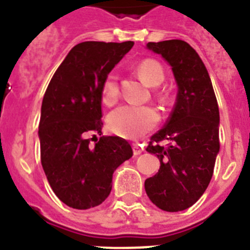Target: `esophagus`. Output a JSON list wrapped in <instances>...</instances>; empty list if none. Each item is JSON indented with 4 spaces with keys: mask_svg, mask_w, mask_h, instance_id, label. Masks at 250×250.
<instances>
[{
    "mask_svg": "<svg viewBox=\"0 0 250 250\" xmlns=\"http://www.w3.org/2000/svg\"><path fill=\"white\" fill-rule=\"evenodd\" d=\"M132 150H134V155H140L141 152L144 151L143 146H141L140 144H138V143H135V144H132Z\"/></svg>",
    "mask_w": 250,
    "mask_h": 250,
    "instance_id": "1",
    "label": "esophagus"
}]
</instances>
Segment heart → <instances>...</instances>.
I'll return each mask as SVG.
<instances>
[{
	"label": "heart",
	"mask_w": 250,
	"mask_h": 250,
	"mask_svg": "<svg viewBox=\"0 0 250 250\" xmlns=\"http://www.w3.org/2000/svg\"><path fill=\"white\" fill-rule=\"evenodd\" d=\"M141 80L149 86H158L164 81V70L155 60L147 59L138 66ZM101 98L105 105H114L119 98L118 79L114 74L105 77L101 86ZM159 114L151 106L123 105L111 111L107 116L110 131L125 139H139L156 126Z\"/></svg>",
	"instance_id": "obj_1"
}]
</instances>
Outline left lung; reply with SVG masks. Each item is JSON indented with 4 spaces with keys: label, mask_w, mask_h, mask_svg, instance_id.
<instances>
[{
    "label": "left lung",
    "mask_w": 250,
    "mask_h": 250,
    "mask_svg": "<svg viewBox=\"0 0 250 250\" xmlns=\"http://www.w3.org/2000/svg\"><path fill=\"white\" fill-rule=\"evenodd\" d=\"M149 50L169 62L178 85L173 111L150 138L146 151L160 169L145 180V191L161 210L182 211L198 202L213 176L219 152V107L199 55L183 40L149 42ZM167 140V146L161 141Z\"/></svg>",
    "instance_id": "left-lung-1"
}]
</instances>
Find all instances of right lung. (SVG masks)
<instances>
[{"label":"right lung","instance_id":"add662e5","mask_svg":"<svg viewBox=\"0 0 250 250\" xmlns=\"http://www.w3.org/2000/svg\"><path fill=\"white\" fill-rule=\"evenodd\" d=\"M132 41H86L71 48L46 89L39 125L41 164L54 193L74 209L98 207L109 196L112 174L132 156L125 139L101 136V86ZM94 139V138H91Z\"/></svg>","mask_w":250,"mask_h":250}]
</instances>
